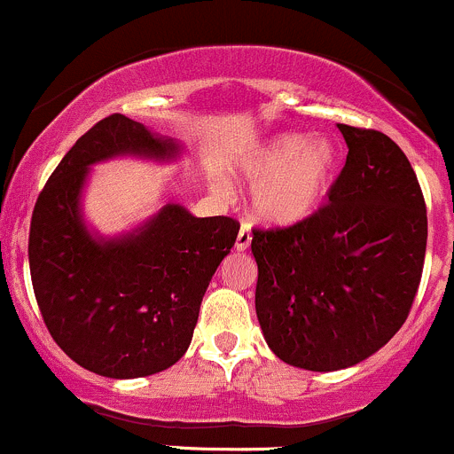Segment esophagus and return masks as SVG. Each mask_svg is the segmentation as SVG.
<instances>
[{"mask_svg":"<svg viewBox=\"0 0 454 454\" xmlns=\"http://www.w3.org/2000/svg\"><path fill=\"white\" fill-rule=\"evenodd\" d=\"M249 245H252V234H249L247 224H243V227H240V231H239V236H236L234 247H236V252H245Z\"/></svg>","mask_w":454,"mask_h":454,"instance_id":"obj_1","label":"esophagus"}]
</instances>
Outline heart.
<instances>
[{
    "label": "heart",
    "instance_id": "b5f03b06",
    "mask_svg": "<svg viewBox=\"0 0 454 454\" xmlns=\"http://www.w3.org/2000/svg\"><path fill=\"white\" fill-rule=\"evenodd\" d=\"M334 142L327 136L283 133L236 165V176L252 184L249 209L270 227H292L318 211L336 174Z\"/></svg>",
    "mask_w": 454,
    "mask_h": 454
}]
</instances>
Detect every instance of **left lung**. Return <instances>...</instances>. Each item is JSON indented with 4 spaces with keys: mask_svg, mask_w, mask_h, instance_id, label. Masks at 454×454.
Wrapping results in <instances>:
<instances>
[{
    "mask_svg": "<svg viewBox=\"0 0 454 454\" xmlns=\"http://www.w3.org/2000/svg\"><path fill=\"white\" fill-rule=\"evenodd\" d=\"M348 160L330 202L287 230L254 231L256 317L271 352L312 372L352 368L399 332L424 270L428 218L386 133L336 124Z\"/></svg>",
    "mask_w": 454,
    "mask_h": 454,
    "instance_id": "8db88e82",
    "label": "left lung"
}]
</instances>
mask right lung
Here are the masks:
<instances>
[{
	"mask_svg": "<svg viewBox=\"0 0 454 454\" xmlns=\"http://www.w3.org/2000/svg\"><path fill=\"white\" fill-rule=\"evenodd\" d=\"M124 155L169 165L184 146L127 115L100 120L49 178L28 236L51 336L77 365L109 379L149 377L183 359L211 276L240 230L227 215L196 218L167 200L129 231H95L84 215L90 167Z\"/></svg>",
	"mask_w": 454,
	"mask_h": 454,
	"instance_id": "obj_1",
	"label": "right lung"
}]
</instances>
